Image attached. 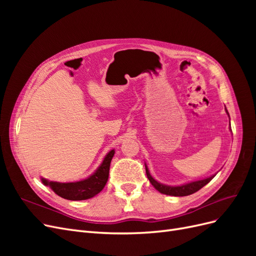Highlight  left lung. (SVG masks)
<instances>
[{"label": "left lung", "instance_id": "8db88e82", "mask_svg": "<svg viewBox=\"0 0 256 256\" xmlns=\"http://www.w3.org/2000/svg\"><path fill=\"white\" fill-rule=\"evenodd\" d=\"M226 114L228 115V118H230V114L226 110ZM230 130L232 131V129H230ZM145 170H146L147 178H148L150 184L154 187V189L158 190L160 193H162V194L172 196H190V194H192V193L198 191L200 188H203L205 184H207L216 176V174H214L212 176L204 178V180H193V182H186V184H180V186H168V184H161V182H159L154 180V178L150 175V173L148 171V168H147L146 164H145Z\"/></svg>", "mask_w": 256, "mask_h": 256}]
</instances>
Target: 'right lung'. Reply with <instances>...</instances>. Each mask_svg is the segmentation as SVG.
Returning <instances> with one entry per match:
<instances>
[{"label":"right lung","mask_w":256,"mask_h":256,"mask_svg":"<svg viewBox=\"0 0 256 256\" xmlns=\"http://www.w3.org/2000/svg\"><path fill=\"white\" fill-rule=\"evenodd\" d=\"M114 154V150L108 152L96 171L85 180L72 182H60L46 180V178L42 177V182L47 187H50V189L56 192L58 196L66 200H83L94 198L104 188L108 182L110 164Z\"/></svg>","instance_id":"add662e5"}]
</instances>
